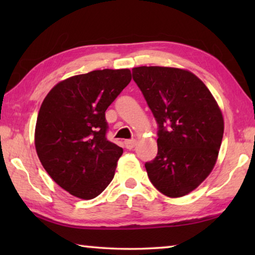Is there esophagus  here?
<instances>
[{
  "label": "esophagus",
  "mask_w": 255,
  "mask_h": 255,
  "mask_svg": "<svg viewBox=\"0 0 255 255\" xmlns=\"http://www.w3.org/2000/svg\"><path fill=\"white\" fill-rule=\"evenodd\" d=\"M135 145H136V140L135 139H127V140H125V146H126V148H128V149L133 148V147H135Z\"/></svg>",
  "instance_id": "34e87169"
}]
</instances>
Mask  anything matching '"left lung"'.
<instances>
[{
  "label": "left lung",
  "mask_w": 255,
  "mask_h": 255,
  "mask_svg": "<svg viewBox=\"0 0 255 255\" xmlns=\"http://www.w3.org/2000/svg\"><path fill=\"white\" fill-rule=\"evenodd\" d=\"M132 80L157 123V155L146 162L150 182L178 198L195 190L214 169L224 120L213 94L191 72L173 67L132 68Z\"/></svg>",
  "instance_id": "1"
}]
</instances>
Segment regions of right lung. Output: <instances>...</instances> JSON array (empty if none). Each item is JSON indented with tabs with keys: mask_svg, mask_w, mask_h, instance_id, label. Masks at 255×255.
Instances as JSON below:
<instances>
[{
	"mask_svg": "<svg viewBox=\"0 0 255 255\" xmlns=\"http://www.w3.org/2000/svg\"><path fill=\"white\" fill-rule=\"evenodd\" d=\"M129 70H99L59 82L42 101L34 145L59 187L93 199L114 179L123 148L108 140L106 110L129 84Z\"/></svg>",
	"mask_w": 255,
	"mask_h": 255,
	"instance_id": "obj_1",
	"label": "right lung"
}]
</instances>
